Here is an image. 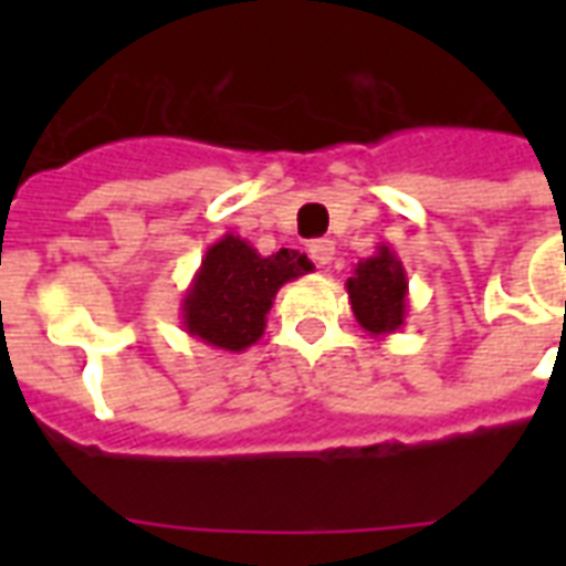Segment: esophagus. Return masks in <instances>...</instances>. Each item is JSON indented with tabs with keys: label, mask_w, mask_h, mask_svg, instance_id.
Segmentation results:
<instances>
[{
	"label": "esophagus",
	"mask_w": 566,
	"mask_h": 566,
	"mask_svg": "<svg viewBox=\"0 0 566 566\" xmlns=\"http://www.w3.org/2000/svg\"><path fill=\"white\" fill-rule=\"evenodd\" d=\"M308 252H311V258H314V261H317L319 266H328V264H332V258H335V243H332V240H328V238L311 240Z\"/></svg>",
	"instance_id": "obj_1"
}]
</instances>
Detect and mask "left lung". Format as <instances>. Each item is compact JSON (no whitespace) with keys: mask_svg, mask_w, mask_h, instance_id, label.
Segmentation results:
<instances>
[{"mask_svg":"<svg viewBox=\"0 0 566 566\" xmlns=\"http://www.w3.org/2000/svg\"><path fill=\"white\" fill-rule=\"evenodd\" d=\"M349 305L364 332L387 337L399 332L408 317V275L402 261L390 247L376 249V255L355 264L353 279H346Z\"/></svg>","mask_w":566,"mask_h":566,"instance_id":"8db88e82","label":"left lung"}]
</instances>
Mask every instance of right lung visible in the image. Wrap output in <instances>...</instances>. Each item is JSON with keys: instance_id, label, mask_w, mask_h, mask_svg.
I'll list each match as a JSON object with an SVG mask.
<instances>
[{"instance_id": "1", "label": "right lung", "mask_w": 566, "mask_h": 566, "mask_svg": "<svg viewBox=\"0 0 566 566\" xmlns=\"http://www.w3.org/2000/svg\"><path fill=\"white\" fill-rule=\"evenodd\" d=\"M311 270L314 264L296 249L261 255L229 231L208 247L181 296V328L213 349L243 353L264 335L279 287Z\"/></svg>"}]
</instances>
